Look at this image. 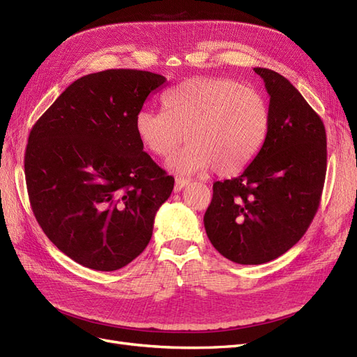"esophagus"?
<instances>
[{
	"instance_id": "34e87169",
	"label": "esophagus",
	"mask_w": 357,
	"mask_h": 357,
	"mask_svg": "<svg viewBox=\"0 0 357 357\" xmlns=\"http://www.w3.org/2000/svg\"><path fill=\"white\" fill-rule=\"evenodd\" d=\"M189 185L188 178H181V177H176V183H174V192H180L183 188Z\"/></svg>"
}]
</instances>
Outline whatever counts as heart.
I'll use <instances>...</instances> for the list:
<instances>
[{
    "instance_id": "heart-1",
    "label": "heart",
    "mask_w": 357,
    "mask_h": 357,
    "mask_svg": "<svg viewBox=\"0 0 357 357\" xmlns=\"http://www.w3.org/2000/svg\"><path fill=\"white\" fill-rule=\"evenodd\" d=\"M165 112L142 110L135 119L139 142L156 156L172 153L167 167L177 174L213 168L238 174L261 152L269 128V109L256 89L231 79L197 77L162 96Z\"/></svg>"
}]
</instances>
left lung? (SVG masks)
Segmentation results:
<instances>
[{"instance_id": "8db88e82", "label": "left lung", "mask_w": 357, "mask_h": 357, "mask_svg": "<svg viewBox=\"0 0 357 357\" xmlns=\"http://www.w3.org/2000/svg\"><path fill=\"white\" fill-rule=\"evenodd\" d=\"M269 95V128L243 174L215 181L204 215L211 244L241 265L277 259L305 234L326 176V131L319 114L282 74L253 68Z\"/></svg>"}]
</instances>
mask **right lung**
Segmentation results:
<instances>
[{"label": "right lung", "mask_w": 357, "mask_h": 357, "mask_svg": "<svg viewBox=\"0 0 357 357\" xmlns=\"http://www.w3.org/2000/svg\"><path fill=\"white\" fill-rule=\"evenodd\" d=\"M167 83L139 70H105L71 83L32 126L25 178L32 211L62 253L116 271L152 238L174 178L143 152L135 119Z\"/></svg>", "instance_id": "1"}]
</instances>
